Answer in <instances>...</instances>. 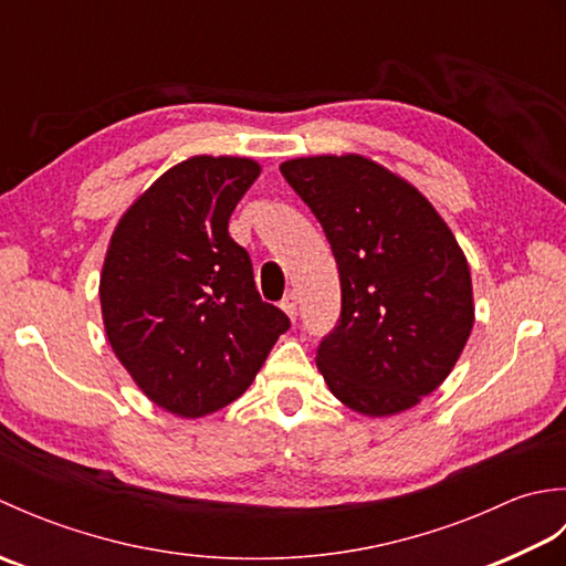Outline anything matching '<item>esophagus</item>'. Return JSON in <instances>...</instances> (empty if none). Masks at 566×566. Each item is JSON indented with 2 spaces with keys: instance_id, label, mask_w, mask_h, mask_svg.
<instances>
[{
  "instance_id": "obj_1",
  "label": "esophagus",
  "mask_w": 566,
  "mask_h": 566,
  "mask_svg": "<svg viewBox=\"0 0 566 566\" xmlns=\"http://www.w3.org/2000/svg\"><path fill=\"white\" fill-rule=\"evenodd\" d=\"M282 308H284V314L290 316L292 321H296V316H298V304H296V294H286L284 298H282Z\"/></svg>"
}]
</instances>
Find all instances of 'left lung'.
Returning a JSON list of instances; mask_svg holds the SVG:
<instances>
[{
	"mask_svg": "<svg viewBox=\"0 0 566 566\" xmlns=\"http://www.w3.org/2000/svg\"><path fill=\"white\" fill-rule=\"evenodd\" d=\"M338 262L340 318L316 350L335 399L394 416L436 391L474 326L472 276L420 191L363 155L282 163Z\"/></svg>",
	"mask_w": 566,
	"mask_h": 566,
	"instance_id": "8db88e82",
	"label": "left lung"
}]
</instances>
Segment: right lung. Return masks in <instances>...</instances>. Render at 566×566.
Listing matches in <instances>:
<instances>
[{"label": "right lung", "instance_id": "right-lung-1", "mask_svg": "<svg viewBox=\"0 0 566 566\" xmlns=\"http://www.w3.org/2000/svg\"><path fill=\"white\" fill-rule=\"evenodd\" d=\"M260 175L250 158L195 155L170 167L122 216L99 298L106 338L165 411L201 418L235 401L290 331L262 302L228 219Z\"/></svg>", "mask_w": 566, "mask_h": 566}]
</instances>
